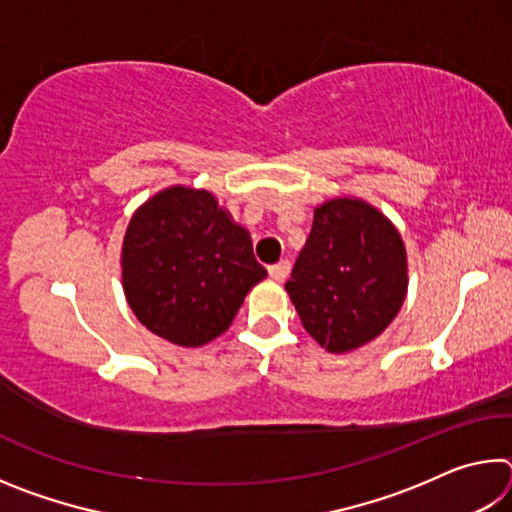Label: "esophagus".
Returning a JSON list of instances; mask_svg holds the SVG:
<instances>
[{
	"instance_id": "1",
	"label": "esophagus",
	"mask_w": 512,
	"mask_h": 512,
	"mask_svg": "<svg viewBox=\"0 0 512 512\" xmlns=\"http://www.w3.org/2000/svg\"><path fill=\"white\" fill-rule=\"evenodd\" d=\"M289 273H291V262H289V259H282V262L268 266V275H271L275 282L287 280Z\"/></svg>"
}]
</instances>
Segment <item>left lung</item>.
Returning a JSON list of instances; mask_svg holds the SVG:
<instances>
[{
  "instance_id": "left-lung-1",
  "label": "left lung",
  "mask_w": 512,
  "mask_h": 512,
  "mask_svg": "<svg viewBox=\"0 0 512 512\" xmlns=\"http://www.w3.org/2000/svg\"><path fill=\"white\" fill-rule=\"evenodd\" d=\"M406 271L400 232L377 207L332 198L314 210L287 291L302 327L327 352L341 354L393 323L409 287Z\"/></svg>"
}]
</instances>
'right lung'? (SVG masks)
I'll return each mask as SVG.
<instances>
[{
    "label": "right lung",
    "instance_id": "right-lung-1",
    "mask_svg": "<svg viewBox=\"0 0 512 512\" xmlns=\"http://www.w3.org/2000/svg\"><path fill=\"white\" fill-rule=\"evenodd\" d=\"M264 277L248 230L205 189H162L126 228L121 282L128 305L149 332L183 348L221 336Z\"/></svg>",
    "mask_w": 512,
    "mask_h": 512
}]
</instances>
